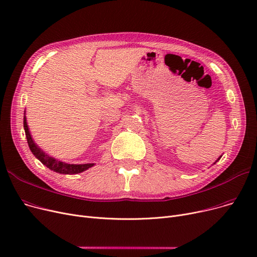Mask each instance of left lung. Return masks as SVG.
Wrapping results in <instances>:
<instances>
[{
  "mask_svg": "<svg viewBox=\"0 0 257 257\" xmlns=\"http://www.w3.org/2000/svg\"><path fill=\"white\" fill-rule=\"evenodd\" d=\"M221 157H222V156H220V158H221ZM220 158H219L218 160H220ZM218 160H217V161H218ZM217 161H215V163H217ZM215 163H214V164H215Z\"/></svg>",
  "mask_w": 257,
  "mask_h": 257,
  "instance_id": "obj_1",
  "label": "left lung"
}]
</instances>
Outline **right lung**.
Here are the masks:
<instances>
[{"label": "right lung", "instance_id": "1", "mask_svg": "<svg viewBox=\"0 0 257 257\" xmlns=\"http://www.w3.org/2000/svg\"><path fill=\"white\" fill-rule=\"evenodd\" d=\"M24 129H25V133H26L27 142H28V145H29L31 152L34 154V156L36 158L39 159L40 163L45 165L50 170L56 172V173H59V174L74 175V174H78V173H81L83 171H86L87 169H89L93 166V164H85V165L65 164V163H62V161H59L55 158H53V157L47 155L42 149H39V148L33 142L32 138H31V134H30L29 129H28V125H27L26 115L24 117Z\"/></svg>", "mask_w": 257, "mask_h": 257}]
</instances>
